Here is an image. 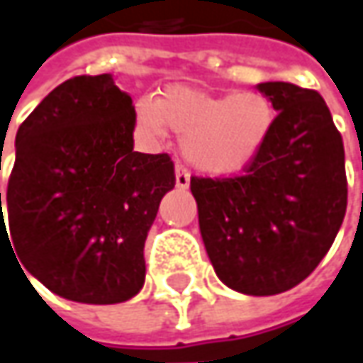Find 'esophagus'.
<instances>
[{"mask_svg": "<svg viewBox=\"0 0 363 363\" xmlns=\"http://www.w3.org/2000/svg\"><path fill=\"white\" fill-rule=\"evenodd\" d=\"M177 189H181V191H184V189H189V184H191V174H189V170L184 169V167H181V164H177Z\"/></svg>", "mask_w": 363, "mask_h": 363, "instance_id": "1", "label": "esophagus"}]
</instances>
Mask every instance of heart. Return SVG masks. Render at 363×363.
<instances>
[{
	"mask_svg": "<svg viewBox=\"0 0 363 363\" xmlns=\"http://www.w3.org/2000/svg\"><path fill=\"white\" fill-rule=\"evenodd\" d=\"M136 112L148 130L169 128L182 136L184 158L208 174L245 169L263 148L275 118L263 94L217 96L186 86H172L152 102H138Z\"/></svg>",
	"mask_w": 363,
	"mask_h": 363,
	"instance_id": "b5f03b06",
	"label": "heart"
}]
</instances>
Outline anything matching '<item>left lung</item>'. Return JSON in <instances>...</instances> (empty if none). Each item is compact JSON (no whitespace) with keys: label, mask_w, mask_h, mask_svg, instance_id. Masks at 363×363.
<instances>
[{"label":"left lung","mask_w":363,"mask_h":363,"mask_svg":"<svg viewBox=\"0 0 363 363\" xmlns=\"http://www.w3.org/2000/svg\"><path fill=\"white\" fill-rule=\"evenodd\" d=\"M277 116L263 148L227 179H191L215 273L245 295L301 283L330 251L347 206L342 134L325 100L289 82L257 86Z\"/></svg>","instance_id":"8db88e82"}]
</instances>
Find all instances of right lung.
Listing matches in <instances>:
<instances>
[{
  "instance_id": "1",
  "label": "right lung",
  "mask_w": 363,
  "mask_h": 363,
  "mask_svg": "<svg viewBox=\"0 0 363 363\" xmlns=\"http://www.w3.org/2000/svg\"><path fill=\"white\" fill-rule=\"evenodd\" d=\"M134 124L130 96L100 74L60 84L19 126L9 243L19 267L69 301L110 306L143 289L144 241L174 164L134 152ZM0 217L7 235L1 193Z\"/></svg>"
}]
</instances>
